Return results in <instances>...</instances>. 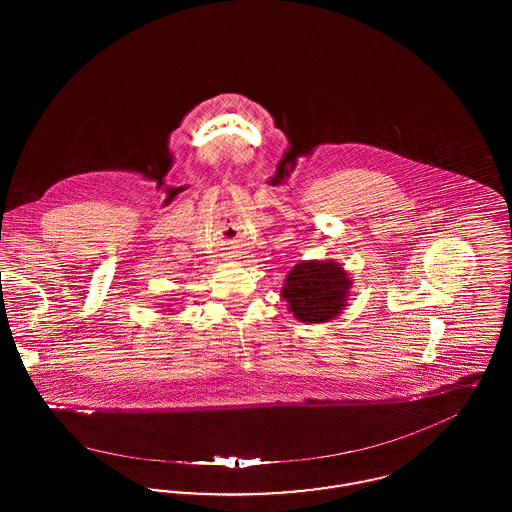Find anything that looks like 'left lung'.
<instances>
[{
    "label": "left lung",
    "instance_id": "left-lung-1",
    "mask_svg": "<svg viewBox=\"0 0 512 512\" xmlns=\"http://www.w3.org/2000/svg\"><path fill=\"white\" fill-rule=\"evenodd\" d=\"M351 278L340 263L301 261L288 272L282 297L288 309L301 322H328L347 305Z\"/></svg>",
    "mask_w": 512,
    "mask_h": 512
}]
</instances>
